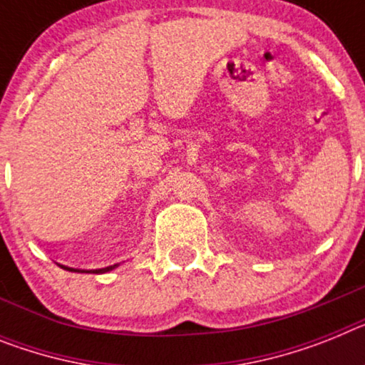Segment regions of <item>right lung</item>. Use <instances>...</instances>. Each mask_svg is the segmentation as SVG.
<instances>
[{"label":"right lung","mask_w":365,"mask_h":365,"mask_svg":"<svg viewBox=\"0 0 365 365\" xmlns=\"http://www.w3.org/2000/svg\"><path fill=\"white\" fill-rule=\"evenodd\" d=\"M114 267H118V264H114V266H108V267H101V269H93V273H107V272H110V269H114ZM64 269H68V272H79V269H73V267H64Z\"/></svg>","instance_id":"1"}]
</instances>
